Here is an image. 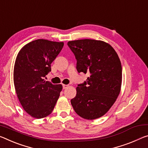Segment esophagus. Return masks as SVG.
I'll list each match as a JSON object with an SVG mask.
<instances>
[{
	"label": "esophagus",
	"instance_id": "1",
	"mask_svg": "<svg viewBox=\"0 0 148 148\" xmlns=\"http://www.w3.org/2000/svg\"><path fill=\"white\" fill-rule=\"evenodd\" d=\"M68 86H69V85H66V84H63L62 88H63V89H66V88H67Z\"/></svg>",
	"mask_w": 148,
	"mask_h": 148
}]
</instances>
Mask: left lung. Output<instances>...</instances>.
<instances>
[{"label": "left lung", "instance_id": "1", "mask_svg": "<svg viewBox=\"0 0 148 148\" xmlns=\"http://www.w3.org/2000/svg\"><path fill=\"white\" fill-rule=\"evenodd\" d=\"M67 45L76 57L77 71L90 75L78 85L71 104L84 119L99 118L109 111L120 93L122 66L119 56L109 44L102 41L80 39Z\"/></svg>", "mask_w": 148, "mask_h": 148}]
</instances>
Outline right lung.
Returning <instances> with one entry per match:
<instances>
[{
    "label": "right lung",
    "instance_id": "right-lung-1",
    "mask_svg": "<svg viewBox=\"0 0 148 148\" xmlns=\"http://www.w3.org/2000/svg\"><path fill=\"white\" fill-rule=\"evenodd\" d=\"M64 46L63 42L37 39L18 53L14 69V83L23 109L36 119L52 112L62 89L45 80L53 62Z\"/></svg>",
    "mask_w": 148,
    "mask_h": 148
}]
</instances>
